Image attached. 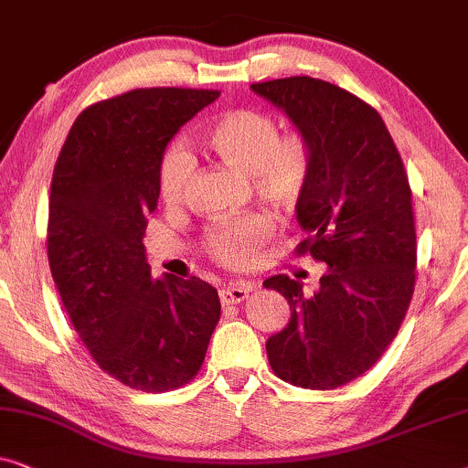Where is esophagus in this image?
I'll list each match as a JSON object with an SVG mask.
<instances>
[{"instance_id": "1", "label": "esophagus", "mask_w": 468, "mask_h": 468, "mask_svg": "<svg viewBox=\"0 0 468 468\" xmlns=\"http://www.w3.org/2000/svg\"><path fill=\"white\" fill-rule=\"evenodd\" d=\"M248 292H250V288L241 286V284H231V286L222 288L220 301H222V305H235V303L246 299Z\"/></svg>"}]
</instances>
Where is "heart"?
Segmentation results:
<instances>
[{
	"label": "heart",
	"mask_w": 468,
	"mask_h": 468,
	"mask_svg": "<svg viewBox=\"0 0 468 468\" xmlns=\"http://www.w3.org/2000/svg\"><path fill=\"white\" fill-rule=\"evenodd\" d=\"M199 144L222 165L248 176L252 193L275 209H292L305 193L312 154L299 135H280L273 116L259 110H231L199 133ZM193 161L180 146H169L159 165L161 199L176 206L186 195ZM273 220L248 212L214 222L203 243L225 267H243L271 239Z\"/></svg>",
	"instance_id": "1"
}]
</instances>
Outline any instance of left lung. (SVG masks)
<instances>
[{"label":"left lung","instance_id":"8db88e82","mask_svg":"<svg viewBox=\"0 0 468 468\" xmlns=\"http://www.w3.org/2000/svg\"><path fill=\"white\" fill-rule=\"evenodd\" d=\"M286 114L312 154L297 203L299 252L326 262L312 297L288 275L273 288L291 320L267 339L280 379L333 390L378 363L397 337L416 284V227L403 161L371 105L309 76L250 87Z\"/></svg>","mask_w":468,"mask_h":468}]
</instances>
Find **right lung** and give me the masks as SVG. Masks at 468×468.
I'll list each match as a JSON object with an SVG mask.
<instances>
[{
  "label": "right lung",
  "instance_id": "right-lung-1",
  "mask_svg": "<svg viewBox=\"0 0 468 468\" xmlns=\"http://www.w3.org/2000/svg\"><path fill=\"white\" fill-rule=\"evenodd\" d=\"M218 95L135 89L90 105L71 124L52 174V280L95 363L133 390L167 392L193 379L218 324L216 288L199 278H153L142 243L167 144Z\"/></svg>",
  "mask_w": 468,
  "mask_h": 468
}]
</instances>
